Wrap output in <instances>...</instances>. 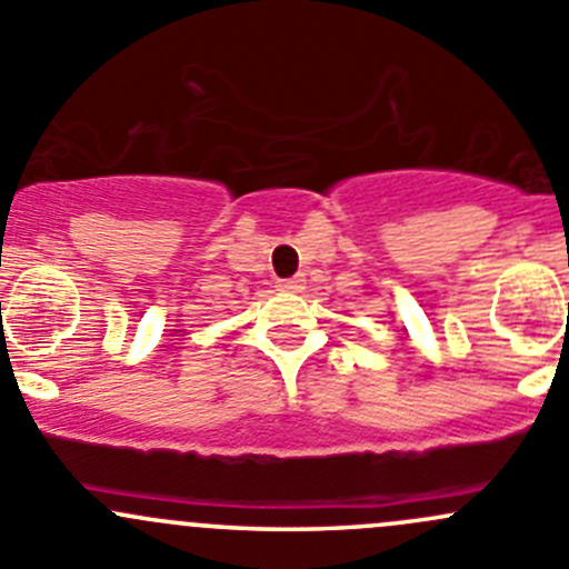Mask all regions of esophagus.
I'll return each instance as SVG.
<instances>
[{
	"instance_id": "esophagus-1",
	"label": "esophagus",
	"mask_w": 569,
	"mask_h": 569,
	"mask_svg": "<svg viewBox=\"0 0 569 569\" xmlns=\"http://www.w3.org/2000/svg\"><path fill=\"white\" fill-rule=\"evenodd\" d=\"M278 289L280 291H302L306 289V278H302V274H297V278L278 280Z\"/></svg>"
}]
</instances>
